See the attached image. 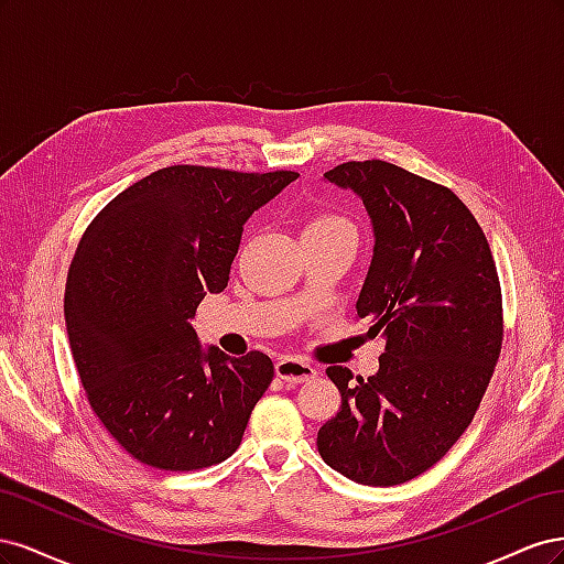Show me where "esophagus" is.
Wrapping results in <instances>:
<instances>
[{"label":"esophagus","mask_w":564,"mask_h":564,"mask_svg":"<svg viewBox=\"0 0 564 564\" xmlns=\"http://www.w3.org/2000/svg\"><path fill=\"white\" fill-rule=\"evenodd\" d=\"M275 373L286 383H305L317 377V369L301 360V357H282V360L275 365Z\"/></svg>","instance_id":"34e87169"}]
</instances>
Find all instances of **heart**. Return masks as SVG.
<instances>
[{
    "label": "heart",
    "mask_w": 564,
    "mask_h": 564,
    "mask_svg": "<svg viewBox=\"0 0 564 564\" xmlns=\"http://www.w3.org/2000/svg\"><path fill=\"white\" fill-rule=\"evenodd\" d=\"M329 230H352V226L346 216L334 214V212H319L308 220V226H305L303 235L305 232H329Z\"/></svg>",
    "instance_id": "obj_1"
}]
</instances>
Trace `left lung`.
I'll use <instances>...</instances> for the list:
<instances>
[{"label": "left lung", "mask_w": 564, "mask_h": 564, "mask_svg": "<svg viewBox=\"0 0 564 564\" xmlns=\"http://www.w3.org/2000/svg\"><path fill=\"white\" fill-rule=\"evenodd\" d=\"M362 197L373 259L357 319L383 336L369 379L329 367L340 406L317 433L324 464L369 487L435 466L470 425L503 344L497 263L470 209L447 185L381 160L324 174Z\"/></svg>", "instance_id": "8db88e82"}]
</instances>
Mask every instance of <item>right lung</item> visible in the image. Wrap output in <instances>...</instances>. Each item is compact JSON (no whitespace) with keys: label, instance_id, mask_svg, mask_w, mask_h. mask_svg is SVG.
<instances>
[{"label":"right lung","instance_id":"obj_1","mask_svg":"<svg viewBox=\"0 0 564 564\" xmlns=\"http://www.w3.org/2000/svg\"><path fill=\"white\" fill-rule=\"evenodd\" d=\"M296 172L174 164L135 181L84 230L65 327L94 414L129 456L199 470L240 447L275 367L261 352H202L191 319L224 292L245 220Z\"/></svg>","mask_w":564,"mask_h":564}]
</instances>
